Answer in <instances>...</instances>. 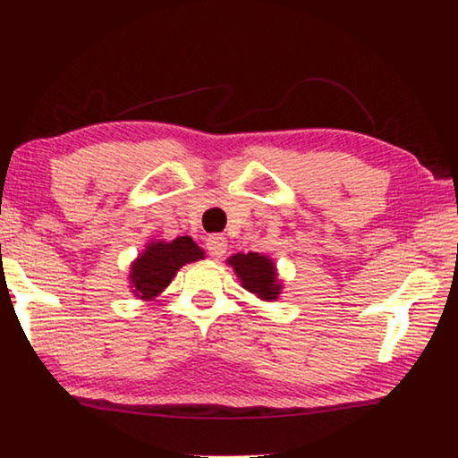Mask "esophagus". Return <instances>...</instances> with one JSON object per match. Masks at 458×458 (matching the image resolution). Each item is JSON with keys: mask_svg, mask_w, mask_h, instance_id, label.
<instances>
[{"mask_svg": "<svg viewBox=\"0 0 458 458\" xmlns=\"http://www.w3.org/2000/svg\"><path fill=\"white\" fill-rule=\"evenodd\" d=\"M206 248H208L210 256L221 259V256L227 252V240H225L223 235H210L208 240H206Z\"/></svg>", "mask_w": 458, "mask_h": 458, "instance_id": "esophagus-1", "label": "esophagus"}]
</instances>
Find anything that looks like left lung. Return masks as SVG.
I'll list each match as a JSON object with an SVG mask.
<instances>
[{
  "mask_svg": "<svg viewBox=\"0 0 458 458\" xmlns=\"http://www.w3.org/2000/svg\"><path fill=\"white\" fill-rule=\"evenodd\" d=\"M229 265L235 268L237 277L242 279L248 292L256 293L262 300H275L279 296L281 285L271 259L260 256L259 252L235 254L229 259Z\"/></svg>",
  "mask_w": 458,
  "mask_h": 458,
  "instance_id": "obj_1",
  "label": "left lung"
}]
</instances>
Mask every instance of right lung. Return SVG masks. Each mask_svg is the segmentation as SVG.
<instances>
[{
  "mask_svg": "<svg viewBox=\"0 0 458 458\" xmlns=\"http://www.w3.org/2000/svg\"><path fill=\"white\" fill-rule=\"evenodd\" d=\"M204 259L202 248H198L190 235L177 237L173 242L149 243L146 252L133 262L131 284L141 298H154L171 284V279L187 262Z\"/></svg>",
  "mask_w": 458,
  "mask_h": 458,
  "instance_id": "1",
  "label": "right lung"
}]
</instances>
